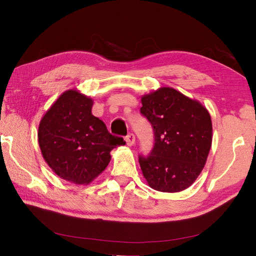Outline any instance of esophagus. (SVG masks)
Returning <instances> with one entry per match:
<instances>
[{
	"label": "esophagus",
	"instance_id": "34e87169",
	"mask_svg": "<svg viewBox=\"0 0 256 256\" xmlns=\"http://www.w3.org/2000/svg\"><path fill=\"white\" fill-rule=\"evenodd\" d=\"M125 141H126V144L128 146H132L136 142V136L134 134H129L126 138H125Z\"/></svg>",
	"mask_w": 256,
	"mask_h": 256
}]
</instances>
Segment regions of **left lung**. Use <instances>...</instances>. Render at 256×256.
Segmentation results:
<instances>
[{
	"instance_id": "obj_1",
	"label": "left lung",
	"mask_w": 256,
	"mask_h": 256,
	"mask_svg": "<svg viewBox=\"0 0 256 256\" xmlns=\"http://www.w3.org/2000/svg\"><path fill=\"white\" fill-rule=\"evenodd\" d=\"M141 113L154 132L148 157H138L150 188L180 192L202 172L212 142V124L206 108L172 88H160L141 98Z\"/></svg>"
}]
</instances>
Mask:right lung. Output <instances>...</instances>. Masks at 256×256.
<instances>
[{
	"label": "right lung",
	"instance_id": "1",
	"mask_svg": "<svg viewBox=\"0 0 256 256\" xmlns=\"http://www.w3.org/2000/svg\"><path fill=\"white\" fill-rule=\"evenodd\" d=\"M94 100L76 90L64 92L46 112L38 127L42 154L60 178L88 184L111 160L110 152L125 144L92 114Z\"/></svg>",
	"mask_w": 256,
	"mask_h": 256
}]
</instances>
